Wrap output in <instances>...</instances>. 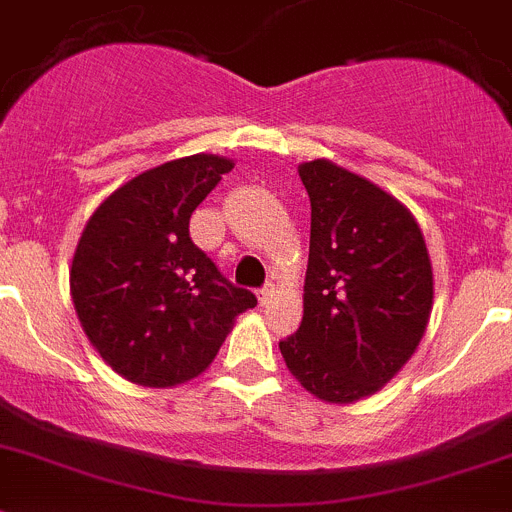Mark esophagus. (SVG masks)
<instances>
[{
    "instance_id": "34e87169",
    "label": "esophagus",
    "mask_w": 512,
    "mask_h": 512,
    "mask_svg": "<svg viewBox=\"0 0 512 512\" xmlns=\"http://www.w3.org/2000/svg\"><path fill=\"white\" fill-rule=\"evenodd\" d=\"M271 294H274V286H271V284L261 286V289H259V304H261V306H266V304H269Z\"/></svg>"
}]
</instances>
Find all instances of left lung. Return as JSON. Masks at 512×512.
I'll return each instance as SVG.
<instances>
[{"mask_svg": "<svg viewBox=\"0 0 512 512\" xmlns=\"http://www.w3.org/2000/svg\"><path fill=\"white\" fill-rule=\"evenodd\" d=\"M311 201L304 319L279 349L324 402H357L415 354L432 309L420 226L397 198L329 163L299 168Z\"/></svg>", "mask_w": 512, "mask_h": 512, "instance_id": "1", "label": "left lung"}]
</instances>
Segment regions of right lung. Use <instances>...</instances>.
<instances>
[{
	"label": "right lung",
	"instance_id": "add662e5",
	"mask_svg": "<svg viewBox=\"0 0 512 512\" xmlns=\"http://www.w3.org/2000/svg\"><path fill=\"white\" fill-rule=\"evenodd\" d=\"M231 160L191 155L128 180L82 231L72 301L92 347L120 377L173 387L198 377L256 296L193 243L191 216Z\"/></svg>",
	"mask_w": 512,
	"mask_h": 512
}]
</instances>
